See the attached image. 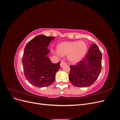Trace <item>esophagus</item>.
I'll return each instance as SVG.
<instances>
[{"label":"esophagus","instance_id":"34e87169","mask_svg":"<svg viewBox=\"0 0 120 120\" xmlns=\"http://www.w3.org/2000/svg\"><path fill=\"white\" fill-rule=\"evenodd\" d=\"M66 63L65 62H64V61H61V62H60V67H62L63 66H64V64H66Z\"/></svg>","mask_w":120,"mask_h":120}]
</instances>
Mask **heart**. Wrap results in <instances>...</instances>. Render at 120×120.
<instances>
[{
  "instance_id": "heart-1",
  "label": "heart",
  "mask_w": 120,
  "mask_h": 120,
  "mask_svg": "<svg viewBox=\"0 0 120 120\" xmlns=\"http://www.w3.org/2000/svg\"><path fill=\"white\" fill-rule=\"evenodd\" d=\"M57 54L64 56L68 54V59L71 63H77L85 56L88 50L86 43L84 41H64L56 46Z\"/></svg>"
}]
</instances>
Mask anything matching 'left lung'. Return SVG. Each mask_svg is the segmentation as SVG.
<instances>
[{
  "mask_svg": "<svg viewBox=\"0 0 120 120\" xmlns=\"http://www.w3.org/2000/svg\"><path fill=\"white\" fill-rule=\"evenodd\" d=\"M102 54L98 46L93 43L84 58L70 66L69 79L78 87H88L92 85L99 77L101 69Z\"/></svg>",
  "mask_w": 120,
  "mask_h": 120,
  "instance_id": "1",
  "label": "left lung"
}]
</instances>
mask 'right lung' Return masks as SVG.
Listing matches in <instances>:
<instances>
[{"instance_id": "1", "label": "right lung", "mask_w": 120, "mask_h": 120, "mask_svg": "<svg viewBox=\"0 0 120 120\" xmlns=\"http://www.w3.org/2000/svg\"><path fill=\"white\" fill-rule=\"evenodd\" d=\"M54 38L40 34L25 47L22 59L24 76L35 86L42 88L52 84L60 68V61L53 64L47 56L50 52L47 48Z\"/></svg>"}]
</instances>
